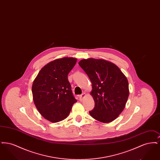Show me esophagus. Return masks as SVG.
I'll return each mask as SVG.
<instances>
[{
    "mask_svg": "<svg viewBox=\"0 0 160 160\" xmlns=\"http://www.w3.org/2000/svg\"><path fill=\"white\" fill-rule=\"evenodd\" d=\"M85 96H86V93H82L81 95H80V97H79L80 101H82V100L85 97Z\"/></svg>",
    "mask_w": 160,
    "mask_h": 160,
    "instance_id": "1",
    "label": "esophagus"
}]
</instances>
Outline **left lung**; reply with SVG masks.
Listing matches in <instances>:
<instances>
[{"label": "left lung", "mask_w": 160, "mask_h": 160, "mask_svg": "<svg viewBox=\"0 0 160 160\" xmlns=\"http://www.w3.org/2000/svg\"><path fill=\"white\" fill-rule=\"evenodd\" d=\"M78 65L92 84L95 107L89 114L99 122H112L123 110L129 96L127 77L115 64L104 59H82Z\"/></svg>", "instance_id": "obj_1"}]
</instances>
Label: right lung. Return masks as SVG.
Segmentation results:
<instances>
[{
    "label": "right lung",
    "mask_w": 160,
    "mask_h": 160,
    "mask_svg": "<svg viewBox=\"0 0 160 160\" xmlns=\"http://www.w3.org/2000/svg\"><path fill=\"white\" fill-rule=\"evenodd\" d=\"M76 62V58L67 57L52 61L39 71L33 82L34 104L39 113L50 122L67 118L77 102L68 79Z\"/></svg>",
    "instance_id": "right-lung-1"
}]
</instances>
